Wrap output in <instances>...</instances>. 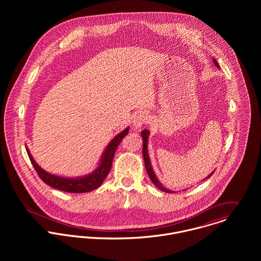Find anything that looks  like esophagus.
Listing matches in <instances>:
<instances>
[{
    "label": "esophagus",
    "instance_id": "34e87169",
    "mask_svg": "<svg viewBox=\"0 0 261 261\" xmlns=\"http://www.w3.org/2000/svg\"><path fill=\"white\" fill-rule=\"evenodd\" d=\"M149 118L148 113L145 112H139L134 119V127L135 128H141L143 125L147 124L149 122Z\"/></svg>",
    "mask_w": 261,
    "mask_h": 261
}]
</instances>
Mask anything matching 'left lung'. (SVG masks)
<instances>
[{
	"mask_svg": "<svg viewBox=\"0 0 261 261\" xmlns=\"http://www.w3.org/2000/svg\"><path fill=\"white\" fill-rule=\"evenodd\" d=\"M214 63H215V65H216L217 67H219V65H218V63L216 62V60H215V59H214ZM149 135V132L148 129H144V130L142 132L143 143H144V145H143V155H144L145 166H146V170H147V172H148V175H149V179H150V181L153 183V185L156 187L158 189H160L161 191L166 192V193H172V191H170V190L166 189L165 187L162 186V184L159 182V180L156 179V177H155V175H154V173H153V171H152V168H151V165H150V161H149V152H148V146H147V145H148ZM213 173H214V172H213ZM213 173H212V174H210V176H208L206 179L210 178V177L213 175Z\"/></svg>",
	"mask_w": 261,
	"mask_h": 261,
	"instance_id": "obj_1",
	"label": "left lung"
}]
</instances>
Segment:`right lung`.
Returning <instances> with one entry per match:
<instances>
[{
  "label": "right lung",
  "mask_w": 261,
  "mask_h": 261,
  "mask_svg": "<svg viewBox=\"0 0 261 261\" xmlns=\"http://www.w3.org/2000/svg\"><path fill=\"white\" fill-rule=\"evenodd\" d=\"M128 134V128H125L123 132H121L119 135L113 138L112 142L109 144L107 149L105 150V153L101 158L100 164L98 168L92 172L90 175L82 178H76V179H69V178H62L55 175H52L50 173H47L42 168H40L37 163L34 161L33 156L31 155L29 149H27V153L29 155V159L37 172L38 176L40 179L47 184L48 186L64 191L69 193H85L93 191L94 189L98 188L102 184L107 176L109 175L112 166V160L115 153V150L117 149L118 145L122 141V139Z\"/></svg>",
  "instance_id": "right-lung-1"
}]
</instances>
